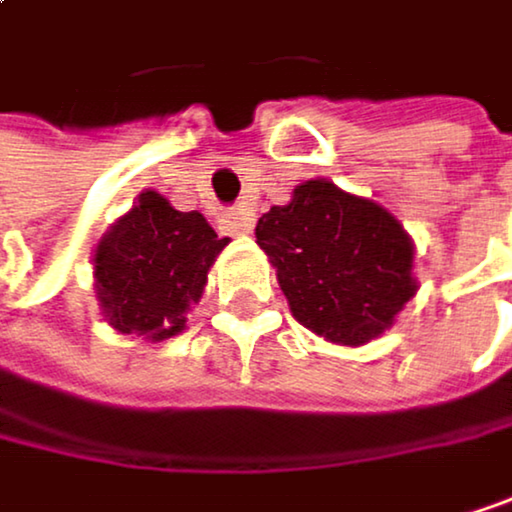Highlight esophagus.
<instances>
[{"label":"esophagus","mask_w":512,"mask_h":512,"mask_svg":"<svg viewBox=\"0 0 512 512\" xmlns=\"http://www.w3.org/2000/svg\"><path fill=\"white\" fill-rule=\"evenodd\" d=\"M224 227H227L230 233H236V236H245V233H251L254 218H251V212H245V209H233V212L224 215Z\"/></svg>","instance_id":"obj_1"}]
</instances>
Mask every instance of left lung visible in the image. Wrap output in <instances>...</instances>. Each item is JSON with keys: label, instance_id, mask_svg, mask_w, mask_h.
Masks as SVG:
<instances>
[{"label": "left lung", "instance_id": "left-lung-1", "mask_svg": "<svg viewBox=\"0 0 512 512\" xmlns=\"http://www.w3.org/2000/svg\"><path fill=\"white\" fill-rule=\"evenodd\" d=\"M254 236L294 318L331 343L376 340L416 294L407 230L379 203L327 178L297 185L291 203L273 206Z\"/></svg>", "mask_w": 512, "mask_h": 512}]
</instances>
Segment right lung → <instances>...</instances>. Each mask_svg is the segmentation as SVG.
I'll return each mask as SVG.
<instances>
[{
    "label": "right lung",
    "instance_id": "right-lung-1",
    "mask_svg": "<svg viewBox=\"0 0 512 512\" xmlns=\"http://www.w3.org/2000/svg\"><path fill=\"white\" fill-rule=\"evenodd\" d=\"M227 242L200 212H178L157 191H142L93 254L96 300L108 324L151 343L181 334Z\"/></svg>",
    "mask_w": 512,
    "mask_h": 512
}]
</instances>
